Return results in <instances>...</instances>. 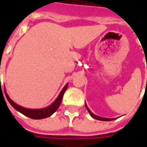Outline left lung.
Instances as JSON below:
<instances>
[{
	"label": "left lung",
	"instance_id": "1",
	"mask_svg": "<svg viewBox=\"0 0 147 147\" xmlns=\"http://www.w3.org/2000/svg\"><path fill=\"white\" fill-rule=\"evenodd\" d=\"M85 106H86V108H87V110L89 112V114L91 115V116L94 118V119H97V120H101V121H110V120H114L115 119H108V118H102V117H100V116L97 115H95L91 111V110H89V108L88 107V105L87 104H85Z\"/></svg>",
	"mask_w": 147,
	"mask_h": 147
}]
</instances>
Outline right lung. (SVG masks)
I'll return each mask as SVG.
<instances>
[{"mask_svg": "<svg viewBox=\"0 0 147 147\" xmlns=\"http://www.w3.org/2000/svg\"><path fill=\"white\" fill-rule=\"evenodd\" d=\"M67 88H68V83L61 90L59 96H57V98L55 100V101H54L53 103L51 105H50L47 107L42 108V109H28V108L22 107V106L16 104L15 102H14L11 99L9 98L8 94L6 93L5 92V96H6L8 101L9 102V104L11 105L17 111H19L21 114L24 115L28 117V118L33 119H42L47 118V117L51 116V115H53L54 113L57 110V109L59 108V105L61 103V101H62L63 96H64V93L66 91Z\"/></svg>", "mask_w": 147, "mask_h": 147, "instance_id": "right-lung-1", "label": "right lung"}]
</instances>
